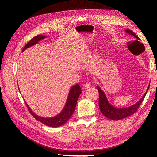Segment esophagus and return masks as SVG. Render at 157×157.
<instances>
[{
	"label": "esophagus",
	"mask_w": 157,
	"mask_h": 157,
	"mask_svg": "<svg viewBox=\"0 0 157 157\" xmlns=\"http://www.w3.org/2000/svg\"><path fill=\"white\" fill-rule=\"evenodd\" d=\"M91 84L89 83V82H87L86 84H85V85H84V88L85 89H89L91 87Z\"/></svg>",
	"instance_id": "esophagus-1"
}]
</instances>
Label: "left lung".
I'll return each mask as SVG.
<instances>
[{
    "instance_id": "1",
    "label": "left lung",
    "mask_w": 157,
    "mask_h": 157,
    "mask_svg": "<svg viewBox=\"0 0 157 157\" xmlns=\"http://www.w3.org/2000/svg\"><path fill=\"white\" fill-rule=\"evenodd\" d=\"M125 32L128 34L132 35L137 40H140V38L136 35V34L134 32H133L132 30H125ZM149 86L150 85L148 86L147 90L146 91L143 97L136 104H133V105H131L130 107H125V108H117L112 105L108 101L105 93L103 92V91L101 89V87L99 86H96L97 89H98V92L99 94V106L101 112L105 117H107L108 119H110L112 120H116V121L124 119L125 117H127L133 114L137 111V109L139 107L140 105L142 104L144 99L145 98L146 94L147 93V91L148 90Z\"/></svg>"
}]
</instances>
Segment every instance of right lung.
<instances>
[{"instance_id": "add662e5", "label": "right lung", "mask_w": 157, "mask_h": 157, "mask_svg": "<svg viewBox=\"0 0 157 157\" xmlns=\"http://www.w3.org/2000/svg\"><path fill=\"white\" fill-rule=\"evenodd\" d=\"M45 38H47L46 36L41 35H38L35 36L25 44V46L23 48V50H22V52H23L24 50H25L26 49H27L28 48L32 47L35 45V44H36L38 41ZM18 89H19V87H18ZM81 91H82L81 89L78 84L74 85L70 89L68 98H67L66 104L63 109L59 114H58L57 116L53 117L45 118V117H42L36 115L33 113L32 110L30 109V107L28 105L25 101V102L28 107V110H29L30 114L35 119H36L37 121L41 122L42 124L46 125L47 126L52 127H59L61 125H64L71 117L73 113H74L78 99L79 98V95L81 93Z\"/></svg>"}]
</instances>
